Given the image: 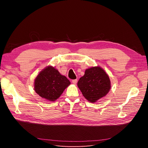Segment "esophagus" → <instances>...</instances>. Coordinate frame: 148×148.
Here are the masks:
<instances>
[{"label": "esophagus", "instance_id": "esophagus-1", "mask_svg": "<svg viewBox=\"0 0 148 148\" xmlns=\"http://www.w3.org/2000/svg\"><path fill=\"white\" fill-rule=\"evenodd\" d=\"M72 83L74 84H76L77 83V79H73L72 80Z\"/></svg>", "mask_w": 148, "mask_h": 148}]
</instances>
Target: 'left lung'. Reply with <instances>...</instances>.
Segmentation results:
<instances>
[{
  "label": "left lung",
  "mask_w": 148,
  "mask_h": 148,
  "mask_svg": "<svg viewBox=\"0 0 148 148\" xmlns=\"http://www.w3.org/2000/svg\"><path fill=\"white\" fill-rule=\"evenodd\" d=\"M78 86L83 96L91 102H95L109 92L110 81L109 76L99 66L86 69L79 78Z\"/></svg>",
  "instance_id": "8db88e82"
}]
</instances>
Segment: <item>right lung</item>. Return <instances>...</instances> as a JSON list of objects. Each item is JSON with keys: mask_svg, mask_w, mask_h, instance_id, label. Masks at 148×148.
Returning <instances> with one entry per match:
<instances>
[{"mask_svg": "<svg viewBox=\"0 0 148 148\" xmlns=\"http://www.w3.org/2000/svg\"><path fill=\"white\" fill-rule=\"evenodd\" d=\"M70 82L54 67L49 66L41 71L34 81V90L39 96L54 101L63 93Z\"/></svg>", "mask_w": 148, "mask_h": 148, "instance_id": "obj_1", "label": "right lung"}]
</instances>
